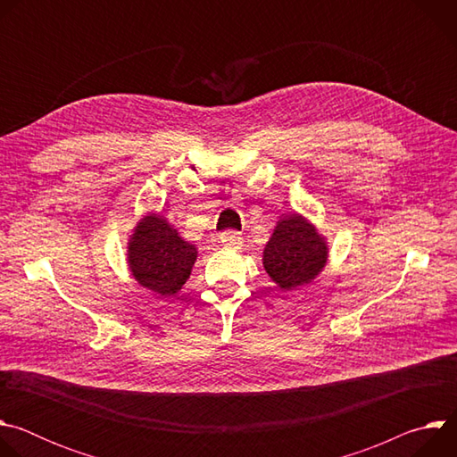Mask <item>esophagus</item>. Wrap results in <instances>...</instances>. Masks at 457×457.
<instances>
[{"instance_id": "34e87169", "label": "esophagus", "mask_w": 457, "mask_h": 457, "mask_svg": "<svg viewBox=\"0 0 457 457\" xmlns=\"http://www.w3.org/2000/svg\"><path fill=\"white\" fill-rule=\"evenodd\" d=\"M220 242L228 249H240L244 244V238L238 231H224L220 233Z\"/></svg>"}]
</instances>
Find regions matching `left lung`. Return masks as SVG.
<instances>
[{
	"label": "left lung",
	"instance_id": "1",
	"mask_svg": "<svg viewBox=\"0 0 457 457\" xmlns=\"http://www.w3.org/2000/svg\"><path fill=\"white\" fill-rule=\"evenodd\" d=\"M328 258V238L311 220L295 212L278 219L264 247L262 264L282 291H295L311 284L323 271Z\"/></svg>",
	"mask_w": 457,
	"mask_h": 457
}]
</instances>
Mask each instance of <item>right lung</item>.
Here are the masks:
<instances>
[{
	"label": "right lung",
	"instance_id": "right-lung-1",
	"mask_svg": "<svg viewBox=\"0 0 457 457\" xmlns=\"http://www.w3.org/2000/svg\"><path fill=\"white\" fill-rule=\"evenodd\" d=\"M197 256V245L184 240L157 212H148L137 220L126 247L128 270L136 282L164 298L182 289Z\"/></svg>",
	"mask_w": 457,
	"mask_h": 457
}]
</instances>
